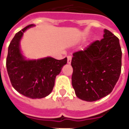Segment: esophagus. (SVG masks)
Returning a JSON list of instances; mask_svg holds the SVG:
<instances>
[{"mask_svg": "<svg viewBox=\"0 0 129 129\" xmlns=\"http://www.w3.org/2000/svg\"><path fill=\"white\" fill-rule=\"evenodd\" d=\"M67 58H68V61H67L68 63V64H70V63H71V60H72V56H68Z\"/></svg>", "mask_w": 129, "mask_h": 129, "instance_id": "obj_1", "label": "esophagus"}]
</instances>
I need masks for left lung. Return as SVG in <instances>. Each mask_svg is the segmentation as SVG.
Returning <instances> with one entry per match:
<instances>
[{
	"mask_svg": "<svg viewBox=\"0 0 129 129\" xmlns=\"http://www.w3.org/2000/svg\"><path fill=\"white\" fill-rule=\"evenodd\" d=\"M121 54L119 38L107 29L101 40L73 53L72 85L76 96L91 102L110 93L121 73Z\"/></svg>",
	"mask_w": 129,
	"mask_h": 129,
	"instance_id": "1",
	"label": "left lung"
}]
</instances>
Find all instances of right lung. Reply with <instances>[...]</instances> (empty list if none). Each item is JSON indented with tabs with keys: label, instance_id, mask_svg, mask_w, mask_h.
<instances>
[{
	"label": "right lung",
	"instance_id": "1",
	"mask_svg": "<svg viewBox=\"0 0 129 129\" xmlns=\"http://www.w3.org/2000/svg\"><path fill=\"white\" fill-rule=\"evenodd\" d=\"M33 26L30 24L15 34L8 47L6 67L12 85L18 92L30 99H41L52 92L56 76L67 63V58L25 60L21 54L19 42L24 31Z\"/></svg>",
	"mask_w": 129,
	"mask_h": 129
}]
</instances>
